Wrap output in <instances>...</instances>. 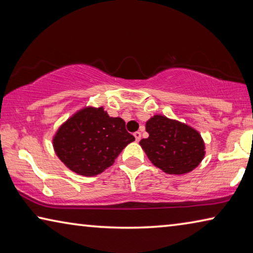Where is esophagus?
I'll use <instances>...</instances> for the list:
<instances>
[{"mask_svg":"<svg viewBox=\"0 0 253 253\" xmlns=\"http://www.w3.org/2000/svg\"><path fill=\"white\" fill-rule=\"evenodd\" d=\"M134 136H135L136 142H139L140 138H142V134H140L139 131H136V132H134Z\"/></svg>","mask_w":253,"mask_h":253,"instance_id":"1","label":"esophagus"}]
</instances>
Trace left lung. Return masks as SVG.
I'll list each match as a JSON object with an SVG mask.
<instances>
[{"label":"left lung","mask_w":253,"mask_h":253,"mask_svg":"<svg viewBox=\"0 0 253 253\" xmlns=\"http://www.w3.org/2000/svg\"><path fill=\"white\" fill-rule=\"evenodd\" d=\"M148 138L139 142L154 165L168 174L193 170L204 157V143L185 124L156 115L146 123Z\"/></svg>","instance_id":"1"}]
</instances>
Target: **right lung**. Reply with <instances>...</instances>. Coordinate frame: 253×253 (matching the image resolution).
Segmentation results:
<instances>
[{
	"label": "right lung",
	"mask_w": 253,
	"mask_h": 253,
	"mask_svg": "<svg viewBox=\"0 0 253 253\" xmlns=\"http://www.w3.org/2000/svg\"><path fill=\"white\" fill-rule=\"evenodd\" d=\"M135 137L125 122L109 117L101 108H84L59 128L53 138L58 157L75 173L95 176L113 165Z\"/></svg>",
	"instance_id": "obj_1"
}]
</instances>
